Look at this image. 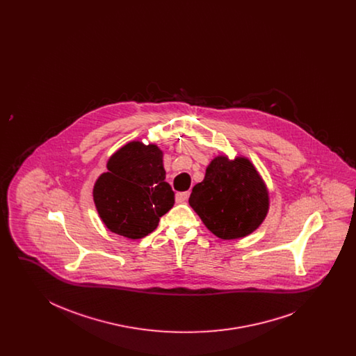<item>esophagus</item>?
<instances>
[{"instance_id":"34e87169","label":"esophagus","mask_w":356,"mask_h":356,"mask_svg":"<svg viewBox=\"0 0 356 356\" xmlns=\"http://www.w3.org/2000/svg\"><path fill=\"white\" fill-rule=\"evenodd\" d=\"M188 196H189L188 192H177L175 195V200H176V203H186Z\"/></svg>"}]
</instances>
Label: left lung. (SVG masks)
I'll return each instance as SVG.
<instances>
[{
    "label": "left lung",
    "mask_w": 356,
    "mask_h": 356,
    "mask_svg": "<svg viewBox=\"0 0 356 356\" xmlns=\"http://www.w3.org/2000/svg\"><path fill=\"white\" fill-rule=\"evenodd\" d=\"M189 205L224 240L252 234L268 211V192L250 160L218 156L192 189Z\"/></svg>",
    "instance_id": "left-lung-1"
}]
</instances>
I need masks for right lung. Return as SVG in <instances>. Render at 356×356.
<instances>
[{"label":"right lung","instance_id":"add662e5","mask_svg":"<svg viewBox=\"0 0 356 356\" xmlns=\"http://www.w3.org/2000/svg\"><path fill=\"white\" fill-rule=\"evenodd\" d=\"M106 168L93 189L102 220L121 236H147L175 203L165 181L163 152L153 144L132 141L109 159Z\"/></svg>","mask_w":356,"mask_h":356}]
</instances>
